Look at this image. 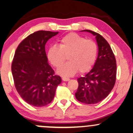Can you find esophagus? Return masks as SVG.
Masks as SVG:
<instances>
[{
    "label": "esophagus",
    "instance_id": "esophagus-1",
    "mask_svg": "<svg viewBox=\"0 0 133 133\" xmlns=\"http://www.w3.org/2000/svg\"><path fill=\"white\" fill-rule=\"evenodd\" d=\"M62 80L64 81V82H68V81L70 80V78H69L63 77V78H62Z\"/></svg>",
    "mask_w": 133,
    "mask_h": 133
}]
</instances>
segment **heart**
I'll list each match as a JSON object with an SVG mask.
<instances>
[{
	"instance_id": "heart-1",
	"label": "heart",
	"mask_w": 133,
	"mask_h": 133,
	"mask_svg": "<svg viewBox=\"0 0 133 133\" xmlns=\"http://www.w3.org/2000/svg\"><path fill=\"white\" fill-rule=\"evenodd\" d=\"M59 42V46L52 45L47 53L48 60L55 67L60 66L68 56L69 62L59 67L58 74L71 76L78 70L85 73L93 68L98 54V46L93 40L71 33L62 37Z\"/></svg>"
}]
</instances>
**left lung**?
I'll use <instances>...</instances> for the list:
<instances>
[{
	"mask_svg": "<svg viewBox=\"0 0 133 133\" xmlns=\"http://www.w3.org/2000/svg\"><path fill=\"white\" fill-rule=\"evenodd\" d=\"M82 32L95 36L98 46V57L92 69L78 78L75 93L78 101L85 104H96L104 99L113 90L116 82V62L110 45L101 35L90 30Z\"/></svg>",
	"mask_w": 133,
	"mask_h": 133,
	"instance_id": "left-lung-1",
	"label": "left lung"
}]
</instances>
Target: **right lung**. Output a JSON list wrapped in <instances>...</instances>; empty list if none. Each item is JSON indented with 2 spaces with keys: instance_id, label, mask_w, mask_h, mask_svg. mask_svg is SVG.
<instances>
[{
  "instance_id": "right-lung-1",
  "label": "right lung",
  "mask_w": 133,
  "mask_h": 133,
  "mask_svg": "<svg viewBox=\"0 0 133 133\" xmlns=\"http://www.w3.org/2000/svg\"><path fill=\"white\" fill-rule=\"evenodd\" d=\"M58 34L40 30L28 36L18 45L12 63L15 88L21 98L36 107L47 105L54 99L62 82L48 63L45 44Z\"/></svg>"
}]
</instances>
